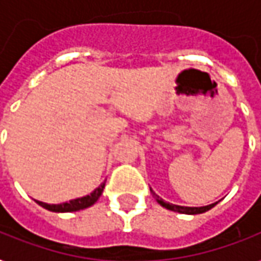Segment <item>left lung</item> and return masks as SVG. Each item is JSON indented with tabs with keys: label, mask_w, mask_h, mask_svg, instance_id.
Returning <instances> with one entry per match:
<instances>
[{
	"label": "left lung",
	"mask_w": 261,
	"mask_h": 261,
	"mask_svg": "<svg viewBox=\"0 0 261 261\" xmlns=\"http://www.w3.org/2000/svg\"><path fill=\"white\" fill-rule=\"evenodd\" d=\"M152 192V191H151ZM152 195H154V198L156 199V202L161 205V206H164L165 209H169V211H174V212H178V213H185V215H198V213H203L206 212V211H209V209H212L218 202H215V203H211V205H207V206H199V207H191V206H179V205H174V203H168V202H165L164 199H161L158 195H155L154 192H152Z\"/></svg>",
	"instance_id": "obj_1"
}]
</instances>
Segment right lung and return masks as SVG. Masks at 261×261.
Wrapping results in <instances>:
<instances>
[{
	"instance_id": "right-lung-1",
	"label": "right lung",
	"mask_w": 261,
	"mask_h": 261,
	"mask_svg": "<svg viewBox=\"0 0 261 261\" xmlns=\"http://www.w3.org/2000/svg\"><path fill=\"white\" fill-rule=\"evenodd\" d=\"M105 185L106 181L103 184H100V187L96 188L90 195H86L83 198H77V199H72L69 202H63V203H59V205H49V203L39 202V200H36V203L41 205L42 207H45V209H48V211H52V212H76V211L86 209V207L92 206L93 203H96V200L99 199L100 195L103 194Z\"/></svg>"
}]
</instances>
